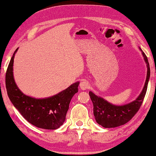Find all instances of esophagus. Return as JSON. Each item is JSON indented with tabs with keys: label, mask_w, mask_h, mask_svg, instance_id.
Returning <instances> with one entry per match:
<instances>
[{
	"label": "esophagus",
	"mask_w": 156,
	"mask_h": 156,
	"mask_svg": "<svg viewBox=\"0 0 156 156\" xmlns=\"http://www.w3.org/2000/svg\"><path fill=\"white\" fill-rule=\"evenodd\" d=\"M80 87L81 89H82V90H85V89H89L90 86H89V83L87 82V80H82V82H80Z\"/></svg>",
	"instance_id": "esophagus-1"
}]
</instances>
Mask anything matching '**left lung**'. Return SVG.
<instances>
[{"instance_id":"1","label":"left lung","mask_w":156,"mask_h":156,"mask_svg":"<svg viewBox=\"0 0 156 156\" xmlns=\"http://www.w3.org/2000/svg\"><path fill=\"white\" fill-rule=\"evenodd\" d=\"M142 55L144 57L148 69L146 80L141 93L133 101L123 106H116L110 104L103 98L97 97L91 91H89V96L94 106V115L96 121L103 127L115 128L125 124L135 116L141 106L148 88L151 73L148 58L144 52H142Z\"/></svg>"}]
</instances>
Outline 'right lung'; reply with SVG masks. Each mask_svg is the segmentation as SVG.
I'll return each instance as SVG.
<instances>
[{"label": "right lung", "instance_id": "obj_1", "mask_svg": "<svg viewBox=\"0 0 156 156\" xmlns=\"http://www.w3.org/2000/svg\"><path fill=\"white\" fill-rule=\"evenodd\" d=\"M15 51L5 74V86L8 97L20 114L31 124L40 129L54 130L63 124L73 96L78 91L80 82L70 85L57 94L46 99H35L24 94L13 78Z\"/></svg>", "mask_w": 156, "mask_h": 156}]
</instances>
